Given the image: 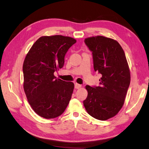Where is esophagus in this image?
I'll use <instances>...</instances> for the list:
<instances>
[{
  "mask_svg": "<svg viewBox=\"0 0 149 149\" xmlns=\"http://www.w3.org/2000/svg\"><path fill=\"white\" fill-rule=\"evenodd\" d=\"M81 87H82V86L81 84H77V83H75V89H79Z\"/></svg>",
  "mask_w": 149,
  "mask_h": 149,
  "instance_id": "34e87169",
  "label": "esophagus"
}]
</instances>
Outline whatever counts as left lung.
<instances>
[{"label": "left lung", "instance_id": "8db88e82", "mask_svg": "<svg viewBox=\"0 0 149 149\" xmlns=\"http://www.w3.org/2000/svg\"><path fill=\"white\" fill-rule=\"evenodd\" d=\"M84 42L92 51L94 70L102 77L100 86H86L88 96L83 104L91 116L105 120L117 115L124 105L131 80L128 63L116 40L98 36L86 38Z\"/></svg>", "mask_w": 149, "mask_h": 149}]
</instances>
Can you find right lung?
Here are the masks:
<instances>
[{"instance_id":"1","label":"right lung","mask_w":149,"mask_h":149,"mask_svg":"<svg viewBox=\"0 0 149 149\" xmlns=\"http://www.w3.org/2000/svg\"><path fill=\"white\" fill-rule=\"evenodd\" d=\"M75 42L74 38L60 35L40 37L24 60L26 98L34 112L45 119L61 115L71 99L74 84L56 79L54 72L63 67L65 54Z\"/></svg>"}]
</instances>
